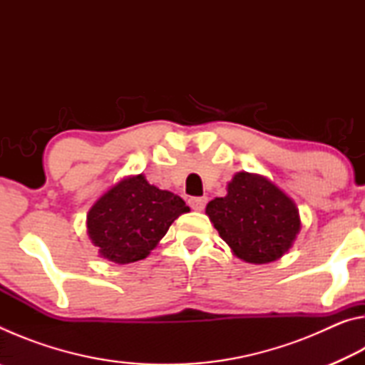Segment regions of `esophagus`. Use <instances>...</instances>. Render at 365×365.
<instances>
[{"mask_svg": "<svg viewBox=\"0 0 365 365\" xmlns=\"http://www.w3.org/2000/svg\"><path fill=\"white\" fill-rule=\"evenodd\" d=\"M207 202V197L206 196H193L188 200V205L191 206V209H195V211H202Z\"/></svg>", "mask_w": 365, "mask_h": 365, "instance_id": "34e87169", "label": "esophagus"}]
</instances>
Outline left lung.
<instances>
[{"label":"left lung","mask_w":365,"mask_h":365,"mask_svg":"<svg viewBox=\"0 0 365 365\" xmlns=\"http://www.w3.org/2000/svg\"><path fill=\"white\" fill-rule=\"evenodd\" d=\"M206 214L235 256L252 264L285 255L301 227L294 202L267 178L248 172L235 175L227 196L209 202Z\"/></svg>","instance_id":"8db88e82"}]
</instances>
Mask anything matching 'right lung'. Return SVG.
Returning <instances> with one entry per match:
<instances>
[{
	"instance_id": "1",
	"label": "right lung",
	"mask_w": 365,
	"mask_h": 365,
	"mask_svg": "<svg viewBox=\"0 0 365 365\" xmlns=\"http://www.w3.org/2000/svg\"><path fill=\"white\" fill-rule=\"evenodd\" d=\"M188 211L180 196L137 175L119 182L95 202L86 227L103 257L128 264L150 255L172 222Z\"/></svg>"
}]
</instances>
